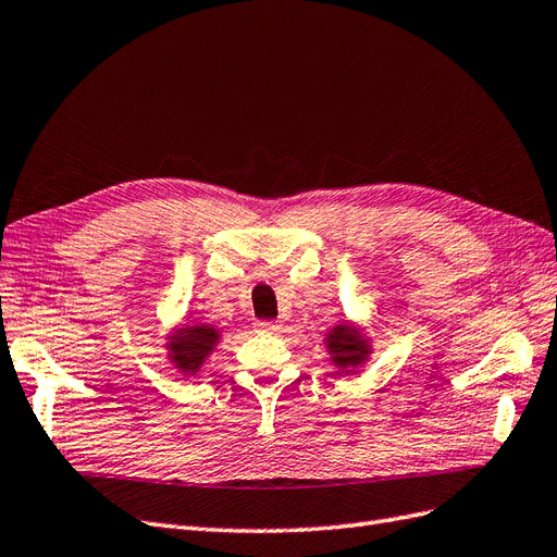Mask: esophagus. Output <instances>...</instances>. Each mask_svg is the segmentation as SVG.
<instances>
[{
    "label": "esophagus",
    "instance_id": "esophagus-1",
    "mask_svg": "<svg viewBox=\"0 0 557 557\" xmlns=\"http://www.w3.org/2000/svg\"><path fill=\"white\" fill-rule=\"evenodd\" d=\"M257 331H263V333H277L280 331V324L277 321H257Z\"/></svg>",
    "mask_w": 557,
    "mask_h": 557
}]
</instances>
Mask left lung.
<instances>
[{"label": "left lung", "instance_id": "obj_1", "mask_svg": "<svg viewBox=\"0 0 557 557\" xmlns=\"http://www.w3.org/2000/svg\"><path fill=\"white\" fill-rule=\"evenodd\" d=\"M324 345L329 349L331 363L343 374H349L358 366H363L368 358H370V354H372L370 339L366 337V333L358 329V326L349 324V321H343V324H335L326 333Z\"/></svg>", "mask_w": 557, "mask_h": 557}]
</instances>
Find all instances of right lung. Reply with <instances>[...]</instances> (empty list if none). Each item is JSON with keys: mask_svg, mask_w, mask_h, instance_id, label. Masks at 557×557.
I'll return each mask as SVG.
<instances>
[{"mask_svg": "<svg viewBox=\"0 0 557 557\" xmlns=\"http://www.w3.org/2000/svg\"><path fill=\"white\" fill-rule=\"evenodd\" d=\"M220 337L222 333L212 324H183L166 335L169 361L185 376H194L220 345Z\"/></svg>", "mask_w": 557, "mask_h": 557, "instance_id": "add662e5", "label": "right lung"}]
</instances>
